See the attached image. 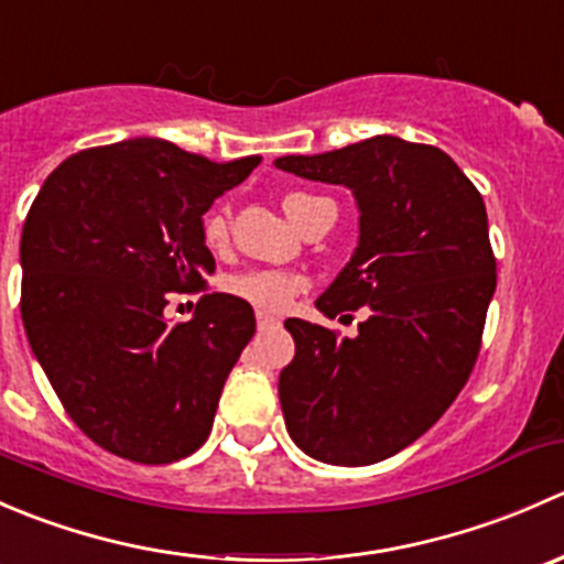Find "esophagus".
<instances>
[{
    "mask_svg": "<svg viewBox=\"0 0 564 564\" xmlns=\"http://www.w3.org/2000/svg\"><path fill=\"white\" fill-rule=\"evenodd\" d=\"M256 324H259L261 333H264V329H278V327H281V322H278L275 316H267V314H256Z\"/></svg>",
    "mask_w": 564,
    "mask_h": 564,
    "instance_id": "obj_1",
    "label": "esophagus"
}]
</instances>
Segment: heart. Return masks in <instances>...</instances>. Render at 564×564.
Masks as SVG:
<instances>
[{
  "label": "heart",
  "mask_w": 564,
  "mask_h": 564,
  "mask_svg": "<svg viewBox=\"0 0 564 564\" xmlns=\"http://www.w3.org/2000/svg\"><path fill=\"white\" fill-rule=\"evenodd\" d=\"M316 202H322V198L308 196V193H292V196H286L283 207H286L289 218L300 226L305 209ZM202 240L209 250L226 248V242H229V220H226V213L213 209V213L204 215ZM308 278L286 270H246L235 272V275H229L224 281V289L231 297H240L242 303L253 305L261 314H283L294 303L297 294L308 292Z\"/></svg>",
  "instance_id": "obj_1"
}]
</instances>
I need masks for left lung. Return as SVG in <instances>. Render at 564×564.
Listing matches in <instances>:
<instances>
[{"label":"left lung","mask_w":564,"mask_h":564,"mask_svg":"<svg viewBox=\"0 0 564 564\" xmlns=\"http://www.w3.org/2000/svg\"><path fill=\"white\" fill-rule=\"evenodd\" d=\"M275 166L355 193L360 246L316 308H368L357 338L286 318L297 346L278 379L286 431L324 464H377L420 440L475 368L497 289L486 204L447 152L395 135Z\"/></svg>","instance_id":"obj_1"}]
</instances>
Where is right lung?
<instances>
[{"label":"right lung","instance_id":"right-lung-1","mask_svg":"<svg viewBox=\"0 0 564 564\" xmlns=\"http://www.w3.org/2000/svg\"><path fill=\"white\" fill-rule=\"evenodd\" d=\"M213 163L172 141L82 150L40 187L21 231V318L73 423L135 464L207 442L220 390L256 333L248 303L202 294L169 327L172 292H204L215 259L202 215L259 166Z\"/></svg>","mask_w":564,"mask_h":564}]
</instances>
